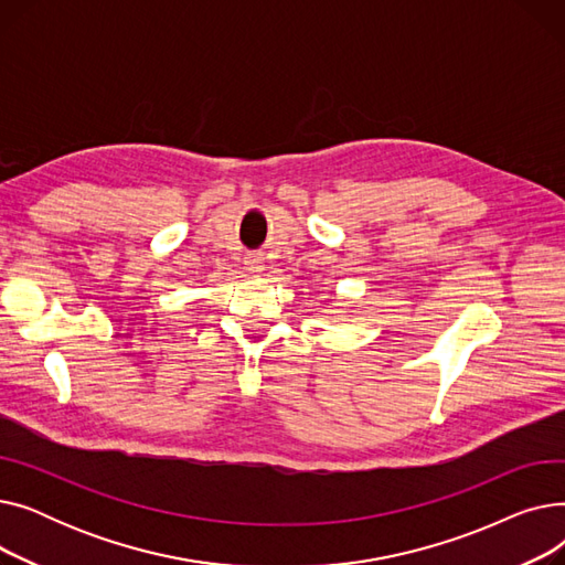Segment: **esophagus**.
Wrapping results in <instances>:
<instances>
[{
	"label": "esophagus",
	"mask_w": 565,
	"mask_h": 565,
	"mask_svg": "<svg viewBox=\"0 0 565 565\" xmlns=\"http://www.w3.org/2000/svg\"><path fill=\"white\" fill-rule=\"evenodd\" d=\"M245 265H247V270H249V273H256V275L265 270V260H263V256H260V254H247Z\"/></svg>",
	"instance_id": "esophagus-1"
}]
</instances>
